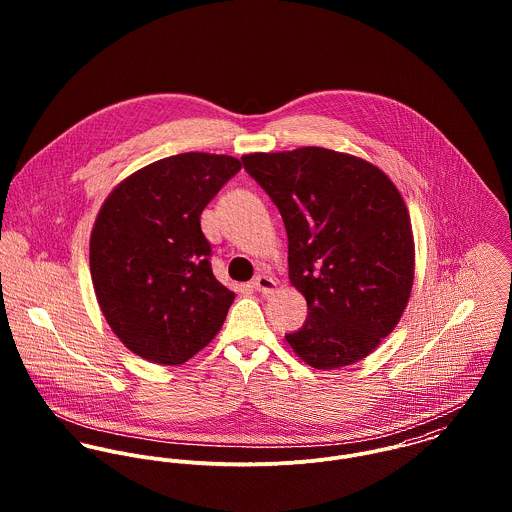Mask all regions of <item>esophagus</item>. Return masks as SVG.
<instances>
[{
  "label": "esophagus",
  "instance_id": "34e87169",
  "mask_svg": "<svg viewBox=\"0 0 512 512\" xmlns=\"http://www.w3.org/2000/svg\"><path fill=\"white\" fill-rule=\"evenodd\" d=\"M252 286H254L258 292L272 293L276 290V280L270 278V276H266V274H258V276L254 278Z\"/></svg>",
  "mask_w": 512,
  "mask_h": 512
}]
</instances>
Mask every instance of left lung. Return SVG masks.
I'll list each match as a JSON object with an SVG mask.
<instances>
[{"instance_id":"obj_1","label":"left lung","mask_w":512,"mask_h":512,"mask_svg":"<svg viewBox=\"0 0 512 512\" xmlns=\"http://www.w3.org/2000/svg\"><path fill=\"white\" fill-rule=\"evenodd\" d=\"M278 207L290 280L307 301L288 333L317 370L353 365L396 327L414 282L408 209L392 181L359 157L325 147L242 155Z\"/></svg>"}]
</instances>
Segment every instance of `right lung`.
I'll use <instances>...</instances> for the list:
<instances>
[{
  "instance_id": "add662e5",
  "label": "right lung",
  "mask_w": 512,
  "mask_h": 512,
  "mask_svg": "<svg viewBox=\"0 0 512 512\" xmlns=\"http://www.w3.org/2000/svg\"><path fill=\"white\" fill-rule=\"evenodd\" d=\"M213 153L159 159L104 201L90 236V274L100 309L138 357L181 365L219 333L234 293L211 268L201 213L240 171Z\"/></svg>"
}]
</instances>
